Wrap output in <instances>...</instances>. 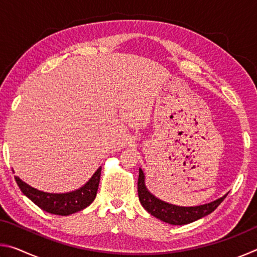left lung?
Returning a JSON list of instances; mask_svg holds the SVG:
<instances>
[{"mask_svg":"<svg viewBox=\"0 0 257 257\" xmlns=\"http://www.w3.org/2000/svg\"><path fill=\"white\" fill-rule=\"evenodd\" d=\"M138 197L142 206L145 210L151 213L152 215L158 217L159 220L163 222L170 223L173 225H182L190 222H194L201 217L210 214L215 208L223 202V199L227 197V194L214 202L199 206H177L172 204L165 203L161 201L158 197H155L153 194H151L149 189L145 186V176L142 169H139L138 177Z\"/></svg>","mask_w":257,"mask_h":257,"instance_id":"1","label":"left lung"}]
</instances>
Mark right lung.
Masks as SVG:
<instances>
[{"instance_id":"1","label":"right lung","mask_w":257,"mask_h":257,"mask_svg":"<svg viewBox=\"0 0 257 257\" xmlns=\"http://www.w3.org/2000/svg\"><path fill=\"white\" fill-rule=\"evenodd\" d=\"M102 167H99L93 177L81 187L70 193L53 194L38 190L26 184L19 177H15L20 190L30 201L34 202L43 211L56 215H70L89 206L96 197Z\"/></svg>"}]
</instances>
